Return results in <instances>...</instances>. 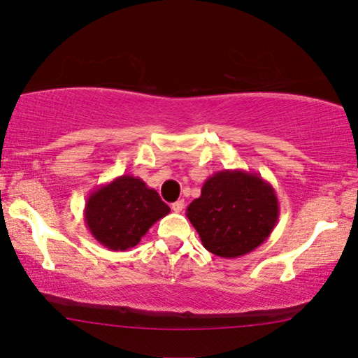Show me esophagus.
I'll use <instances>...</instances> for the list:
<instances>
[{"instance_id":"esophagus-1","label":"esophagus","mask_w":358,"mask_h":358,"mask_svg":"<svg viewBox=\"0 0 358 358\" xmlns=\"http://www.w3.org/2000/svg\"><path fill=\"white\" fill-rule=\"evenodd\" d=\"M184 207H185V202H184V200H178V202H174L173 205H171V208H173L176 213L182 212Z\"/></svg>"}]
</instances>
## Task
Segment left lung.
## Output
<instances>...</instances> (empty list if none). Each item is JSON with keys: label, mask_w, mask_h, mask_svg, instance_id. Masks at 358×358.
Masks as SVG:
<instances>
[{"label": "left lung", "mask_w": 358, "mask_h": 358, "mask_svg": "<svg viewBox=\"0 0 358 358\" xmlns=\"http://www.w3.org/2000/svg\"><path fill=\"white\" fill-rule=\"evenodd\" d=\"M187 218L203 248L233 259L261 246L275 228L280 207L275 190L251 171L223 169L205 180Z\"/></svg>", "instance_id": "left-lung-1"}]
</instances>
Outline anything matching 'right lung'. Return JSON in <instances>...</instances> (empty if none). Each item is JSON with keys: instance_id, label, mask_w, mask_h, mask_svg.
Wrapping results in <instances>:
<instances>
[{"instance_id": "obj_1", "label": "right lung", "mask_w": 358, "mask_h": 358, "mask_svg": "<svg viewBox=\"0 0 358 358\" xmlns=\"http://www.w3.org/2000/svg\"><path fill=\"white\" fill-rule=\"evenodd\" d=\"M169 212L159 194L145 180L124 174L92 190L85 205V223L102 246L127 251Z\"/></svg>"}]
</instances>
